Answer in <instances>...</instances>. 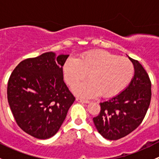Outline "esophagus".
Masks as SVG:
<instances>
[{"label": "esophagus", "instance_id": "1", "mask_svg": "<svg viewBox=\"0 0 159 159\" xmlns=\"http://www.w3.org/2000/svg\"><path fill=\"white\" fill-rule=\"evenodd\" d=\"M76 101L78 102H81V103H84V104H88L89 103V100H85V99H82V98H77Z\"/></svg>", "mask_w": 159, "mask_h": 159}]
</instances>
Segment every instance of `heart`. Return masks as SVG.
<instances>
[{
	"label": "heart",
	"instance_id": "heart-1",
	"mask_svg": "<svg viewBox=\"0 0 159 159\" xmlns=\"http://www.w3.org/2000/svg\"><path fill=\"white\" fill-rule=\"evenodd\" d=\"M134 70L129 59L105 51H91L77 60L68 58L63 65L64 78L70 86L82 81L88 74V81L72 88L75 94L86 98L115 95L128 85Z\"/></svg>",
	"mask_w": 159,
	"mask_h": 159
}]
</instances>
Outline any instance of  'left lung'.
<instances>
[{"label":"left lung","mask_w":159,"mask_h":159,"mask_svg":"<svg viewBox=\"0 0 159 159\" xmlns=\"http://www.w3.org/2000/svg\"><path fill=\"white\" fill-rule=\"evenodd\" d=\"M129 58L134 68L131 82L119 94L101 102L100 114L93 118L98 131L108 140H118L137 129L150 105L152 84L148 74L138 61Z\"/></svg>","instance_id":"left-lung-1"}]
</instances>
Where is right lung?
Returning <instances> with one entry per match:
<instances>
[{
	"label": "right lung",
	"mask_w": 159,
	"mask_h": 159,
	"mask_svg": "<svg viewBox=\"0 0 159 159\" xmlns=\"http://www.w3.org/2000/svg\"><path fill=\"white\" fill-rule=\"evenodd\" d=\"M69 54L46 52L18 64L7 84V100L24 131L47 139L58 131L75 100L64 82L63 65Z\"/></svg>",
	"instance_id": "1"
}]
</instances>
